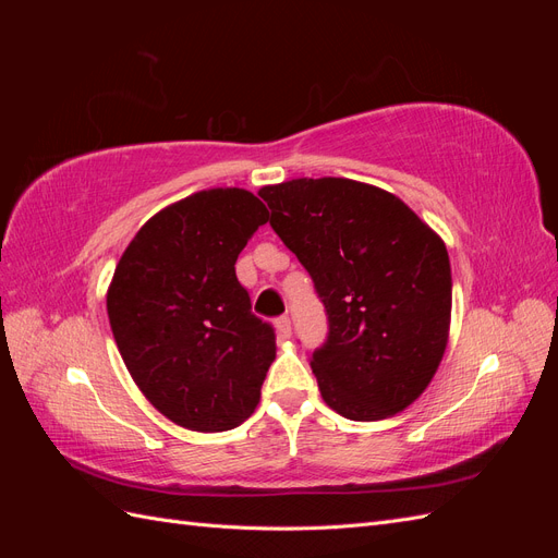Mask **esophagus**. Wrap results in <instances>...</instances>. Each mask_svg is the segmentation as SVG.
<instances>
[{"label": "esophagus", "instance_id": "34e87169", "mask_svg": "<svg viewBox=\"0 0 558 558\" xmlns=\"http://www.w3.org/2000/svg\"><path fill=\"white\" fill-rule=\"evenodd\" d=\"M275 326H277V330H279L281 337H291V318H289V316H279V318L275 320Z\"/></svg>", "mask_w": 558, "mask_h": 558}]
</instances>
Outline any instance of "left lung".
<instances>
[{"label": "left lung", "mask_w": 558, "mask_h": 558, "mask_svg": "<svg viewBox=\"0 0 558 558\" xmlns=\"http://www.w3.org/2000/svg\"><path fill=\"white\" fill-rule=\"evenodd\" d=\"M260 197L328 316L326 342L310 356L320 396L351 421L408 408L447 347L445 242L396 195L351 179H293Z\"/></svg>", "instance_id": "8db88e82"}]
</instances>
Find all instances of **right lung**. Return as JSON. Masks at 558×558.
Listing matches in <instances>:
<instances>
[{
  "mask_svg": "<svg viewBox=\"0 0 558 558\" xmlns=\"http://www.w3.org/2000/svg\"><path fill=\"white\" fill-rule=\"evenodd\" d=\"M267 218L248 191L195 193L150 218L113 272L118 351L150 404L183 428L230 430L258 408L277 335L251 312L234 263Z\"/></svg>",
  "mask_w": 558,
  "mask_h": 558,
  "instance_id": "1",
  "label": "right lung"
}]
</instances>
